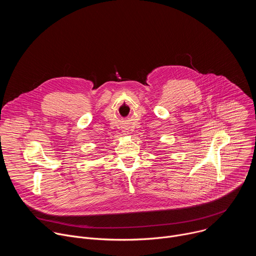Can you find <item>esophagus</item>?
Instances as JSON below:
<instances>
[{
  "instance_id": "esophagus-1",
  "label": "esophagus",
  "mask_w": 256,
  "mask_h": 256,
  "mask_svg": "<svg viewBox=\"0 0 256 256\" xmlns=\"http://www.w3.org/2000/svg\"><path fill=\"white\" fill-rule=\"evenodd\" d=\"M124 134H128V130H124Z\"/></svg>"
}]
</instances>
